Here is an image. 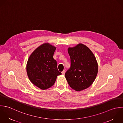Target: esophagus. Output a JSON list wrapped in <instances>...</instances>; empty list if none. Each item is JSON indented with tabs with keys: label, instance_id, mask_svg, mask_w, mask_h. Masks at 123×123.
Returning a JSON list of instances; mask_svg holds the SVG:
<instances>
[{
	"label": "esophagus",
	"instance_id": "1",
	"mask_svg": "<svg viewBox=\"0 0 123 123\" xmlns=\"http://www.w3.org/2000/svg\"><path fill=\"white\" fill-rule=\"evenodd\" d=\"M65 72H66L65 70H64L62 72V75H64V74H65Z\"/></svg>",
	"mask_w": 123,
	"mask_h": 123
}]
</instances>
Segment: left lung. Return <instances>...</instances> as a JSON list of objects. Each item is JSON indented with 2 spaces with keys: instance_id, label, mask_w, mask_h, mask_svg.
I'll list each match as a JSON object with an SVG mask.
<instances>
[{
  "instance_id": "obj_1",
  "label": "left lung",
  "mask_w": 123,
  "mask_h": 123,
  "mask_svg": "<svg viewBox=\"0 0 123 123\" xmlns=\"http://www.w3.org/2000/svg\"><path fill=\"white\" fill-rule=\"evenodd\" d=\"M68 53L71 65L65 75L69 86L76 91L88 88L93 83L98 73V66L94 54L82 43L69 47Z\"/></svg>"
}]
</instances>
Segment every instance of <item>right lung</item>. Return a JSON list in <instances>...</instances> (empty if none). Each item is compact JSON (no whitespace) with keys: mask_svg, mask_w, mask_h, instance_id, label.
Listing matches in <instances>:
<instances>
[{"mask_svg":"<svg viewBox=\"0 0 123 123\" xmlns=\"http://www.w3.org/2000/svg\"><path fill=\"white\" fill-rule=\"evenodd\" d=\"M56 47L45 43L37 48L30 56L26 70L31 82L42 90H46L55 83L57 76L61 75L53 58Z\"/></svg>","mask_w":123,"mask_h":123,"instance_id":"right-lung-1","label":"right lung"}]
</instances>
